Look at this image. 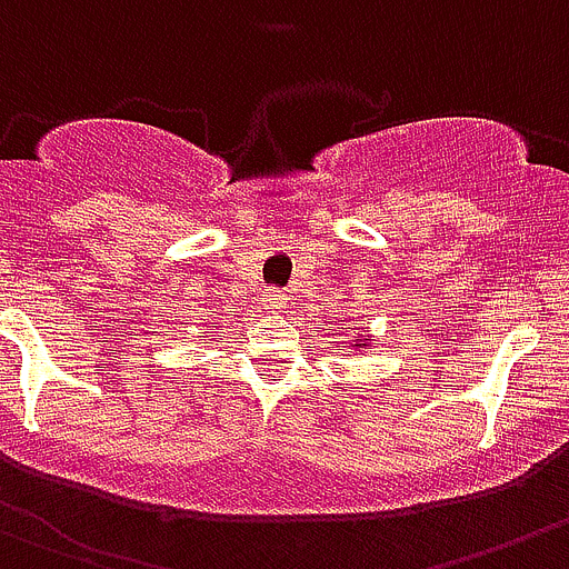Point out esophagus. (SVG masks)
Returning <instances> with one entry per match:
<instances>
[{"label": "esophagus", "instance_id": "1", "mask_svg": "<svg viewBox=\"0 0 569 569\" xmlns=\"http://www.w3.org/2000/svg\"><path fill=\"white\" fill-rule=\"evenodd\" d=\"M284 293H279V290H268V293H262V307L268 312H281L284 310Z\"/></svg>", "mask_w": 569, "mask_h": 569}]
</instances>
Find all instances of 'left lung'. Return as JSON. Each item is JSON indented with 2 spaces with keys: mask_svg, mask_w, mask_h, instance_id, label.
I'll list each match as a JSON object with an SVG mask.
<instances>
[{
  "mask_svg": "<svg viewBox=\"0 0 569 569\" xmlns=\"http://www.w3.org/2000/svg\"><path fill=\"white\" fill-rule=\"evenodd\" d=\"M369 346H371V335L369 332H360L355 340H351V349H355V351L369 349Z\"/></svg>",
  "mask_w": 569,
  "mask_h": 569,
  "instance_id": "8db88e82",
  "label": "left lung"
}]
</instances>
